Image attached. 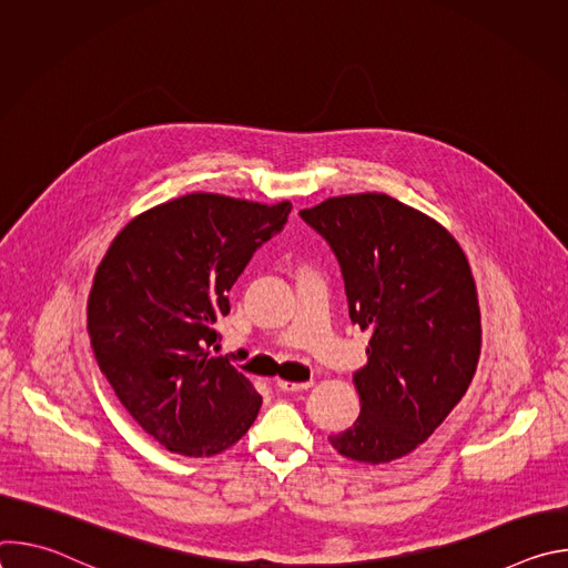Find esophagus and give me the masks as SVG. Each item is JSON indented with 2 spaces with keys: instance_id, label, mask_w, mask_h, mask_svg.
Wrapping results in <instances>:
<instances>
[{
  "instance_id": "34e87169",
  "label": "esophagus",
  "mask_w": 568,
  "mask_h": 568,
  "mask_svg": "<svg viewBox=\"0 0 568 568\" xmlns=\"http://www.w3.org/2000/svg\"><path fill=\"white\" fill-rule=\"evenodd\" d=\"M312 384H314L312 379H310V382H285V379H278V382H276V386H278L281 390H307Z\"/></svg>"
}]
</instances>
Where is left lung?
Wrapping results in <instances>:
<instances>
[{"label":"left lung","instance_id":"8db88e82","mask_svg":"<svg viewBox=\"0 0 568 568\" xmlns=\"http://www.w3.org/2000/svg\"><path fill=\"white\" fill-rule=\"evenodd\" d=\"M298 215L335 252L351 321L371 333L353 375L362 412L331 445L390 463L425 443L465 395L480 355L474 276L456 237L384 193L328 197Z\"/></svg>","mask_w":568,"mask_h":568}]
</instances>
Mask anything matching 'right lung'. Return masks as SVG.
Here are the masks:
<instances>
[{"label":"right lung","instance_id":"obj_1","mask_svg":"<svg viewBox=\"0 0 568 568\" xmlns=\"http://www.w3.org/2000/svg\"><path fill=\"white\" fill-rule=\"evenodd\" d=\"M290 211V202L182 195L130 220L97 270L88 333L99 368L141 429L175 454L215 456L261 412L252 382L211 357L213 323Z\"/></svg>","mask_w":568,"mask_h":568}]
</instances>
